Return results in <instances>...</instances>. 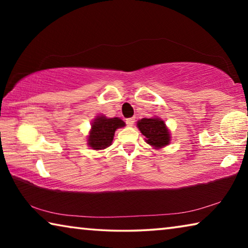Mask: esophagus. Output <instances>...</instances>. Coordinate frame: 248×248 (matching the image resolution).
Wrapping results in <instances>:
<instances>
[{
	"label": "esophagus",
	"instance_id": "esophagus-1",
	"mask_svg": "<svg viewBox=\"0 0 248 248\" xmlns=\"http://www.w3.org/2000/svg\"><path fill=\"white\" fill-rule=\"evenodd\" d=\"M134 121H136V119L134 118H128L127 120H125V124H127L128 127H132V125L134 124Z\"/></svg>",
	"mask_w": 248,
	"mask_h": 248
}]
</instances>
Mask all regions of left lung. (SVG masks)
<instances>
[{"instance_id": "left-lung-1", "label": "left lung", "mask_w": 248, "mask_h": 248, "mask_svg": "<svg viewBox=\"0 0 248 248\" xmlns=\"http://www.w3.org/2000/svg\"><path fill=\"white\" fill-rule=\"evenodd\" d=\"M137 127L145 138V142L155 150H159L170 143V132L164 120L158 117L142 118L137 123Z\"/></svg>"}]
</instances>
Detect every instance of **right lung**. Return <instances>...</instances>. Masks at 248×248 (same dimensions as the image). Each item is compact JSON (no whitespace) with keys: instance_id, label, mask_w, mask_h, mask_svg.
<instances>
[{"instance_id":"add662e5","label":"right lung","mask_w":248,"mask_h":248,"mask_svg":"<svg viewBox=\"0 0 248 248\" xmlns=\"http://www.w3.org/2000/svg\"><path fill=\"white\" fill-rule=\"evenodd\" d=\"M124 121L118 117L108 118L104 115L96 116L92 121L90 133L87 136V145L92 150H105L111 145L116 130L124 128Z\"/></svg>"}]
</instances>
